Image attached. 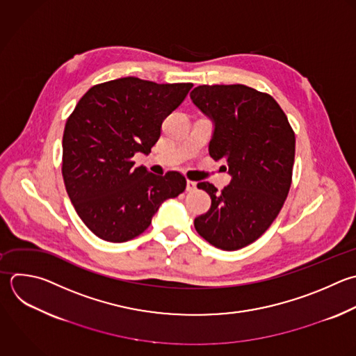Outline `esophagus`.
Here are the masks:
<instances>
[{
  "label": "esophagus",
  "mask_w": 356,
  "mask_h": 356,
  "mask_svg": "<svg viewBox=\"0 0 356 356\" xmlns=\"http://www.w3.org/2000/svg\"><path fill=\"white\" fill-rule=\"evenodd\" d=\"M196 189V182L195 181H186V191L188 192H192V191H195Z\"/></svg>",
  "instance_id": "obj_1"
}]
</instances>
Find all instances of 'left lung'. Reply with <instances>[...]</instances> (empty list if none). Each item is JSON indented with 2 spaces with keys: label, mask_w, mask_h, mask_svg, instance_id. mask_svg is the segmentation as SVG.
Masks as SVG:
<instances>
[{
  "label": "left lung",
  "mask_w": 356,
  "mask_h": 356,
  "mask_svg": "<svg viewBox=\"0 0 356 356\" xmlns=\"http://www.w3.org/2000/svg\"><path fill=\"white\" fill-rule=\"evenodd\" d=\"M192 103L213 122L209 153L231 175L221 192L199 182L211 207L195 228L213 246L236 250L254 242L278 216L291 186L295 135L268 95L245 85H203Z\"/></svg>",
  "instance_id": "1"
}]
</instances>
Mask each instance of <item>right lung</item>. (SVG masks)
<instances>
[{"mask_svg": "<svg viewBox=\"0 0 356 356\" xmlns=\"http://www.w3.org/2000/svg\"><path fill=\"white\" fill-rule=\"evenodd\" d=\"M192 86L129 76L93 86L76 104L63 138V177L78 216L99 238L134 239L164 200L185 191L179 172L156 175L132 157L150 153Z\"/></svg>", "mask_w": 356, "mask_h": 356, "instance_id": "right-lung-1", "label": "right lung"}]
</instances>
